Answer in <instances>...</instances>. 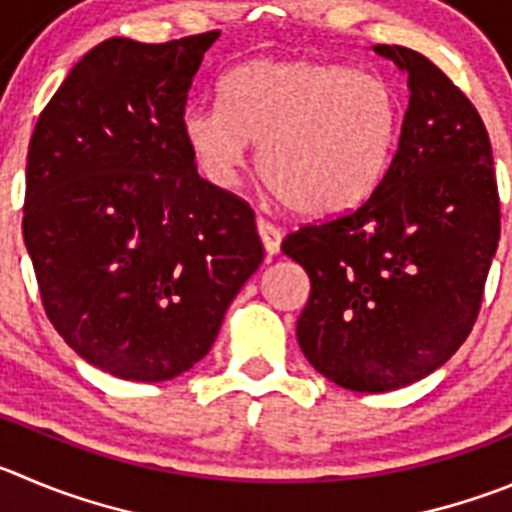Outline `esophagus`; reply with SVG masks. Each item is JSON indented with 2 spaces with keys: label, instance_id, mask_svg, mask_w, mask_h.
<instances>
[{
  "label": "esophagus",
  "instance_id": "obj_1",
  "mask_svg": "<svg viewBox=\"0 0 512 512\" xmlns=\"http://www.w3.org/2000/svg\"><path fill=\"white\" fill-rule=\"evenodd\" d=\"M257 232H260V240L265 245L267 255H278L280 242H283V229L278 224L267 222V219H257Z\"/></svg>",
  "mask_w": 512,
  "mask_h": 512
}]
</instances>
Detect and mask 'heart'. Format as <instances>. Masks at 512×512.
<instances>
[{
  "instance_id": "b5f03b06",
  "label": "heart",
  "mask_w": 512,
  "mask_h": 512,
  "mask_svg": "<svg viewBox=\"0 0 512 512\" xmlns=\"http://www.w3.org/2000/svg\"><path fill=\"white\" fill-rule=\"evenodd\" d=\"M222 108H186V146L209 181L232 186L260 143L267 189L305 217L358 207L379 186L401 126L394 85L318 60H255L219 85Z\"/></svg>"
}]
</instances>
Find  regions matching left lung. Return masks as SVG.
<instances>
[{"label":"left lung","instance_id":"obj_1","mask_svg":"<svg viewBox=\"0 0 512 512\" xmlns=\"http://www.w3.org/2000/svg\"><path fill=\"white\" fill-rule=\"evenodd\" d=\"M409 73L389 169L356 209L303 224L283 252L305 267V358L351 391H391L450 361L480 313L500 240L493 146L480 113L442 70L376 45Z\"/></svg>","mask_w":512,"mask_h":512}]
</instances>
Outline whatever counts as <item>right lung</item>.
I'll list each match as a JSON object with an SVG mask.
<instances>
[{
	"mask_svg": "<svg viewBox=\"0 0 512 512\" xmlns=\"http://www.w3.org/2000/svg\"><path fill=\"white\" fill-rule=\"evenodd\" d=\"M217 37L100 42L32 133L22 234L42 308L118 379L166 381L202 361L265 257L252 207L199 176L181 128Z\"/></svg>",
	"mask_w": 512,
	"mask_h": 512,
	"instance_id": "add662e5",
	"label": "right lung"
}]
</instances>
